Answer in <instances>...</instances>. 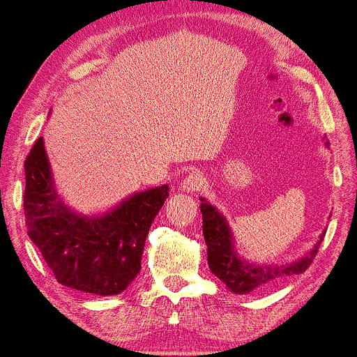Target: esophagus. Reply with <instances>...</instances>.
I'll return each mask as SVG.
<instances>
[{"instance_id":"34e87169","label":"esophagus","mask_w":357,"mask_h":357,"mask_svg":"<svg viewBox=\"0 0 357 357\" xmlns=\"http://www.w3.org/2000/svg\"><path fill=\"white\" fill-rule=\"evenodd\" d=\"M202 184V176L199 173H189L186 178L181 181V191L183 192H192L197 191L199 186Z\"/></svg>"}]
</instances>
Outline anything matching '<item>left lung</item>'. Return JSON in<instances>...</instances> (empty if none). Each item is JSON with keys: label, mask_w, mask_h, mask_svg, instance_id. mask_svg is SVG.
I'll return each mask as SVG.
<instances>
[{"label": "left lung", "mask_w": 357, "mask_h": 357, "mask_svg": "<svg viewBox=\"0 0 357 357\" xmlns=\"http://www.w3.org/2000/svg\"><path fill=\"white\" fill-rule=\"evenodd\" d=\"M324 145L329 148L328 142H324ZM199 199L202 234H204L207 245V264H209L211 272L227 287V290L237 295L261 290L291 275L303 273L313 261L319 243L323 242L324 234H326V231H323L313 249H310L298 260L285 261V264H257V261L242 259L237 254L232 229L222 212L212 206L206 197H199Z\"/></svg>", "instance_id": "8db88e82"}]
</instances>
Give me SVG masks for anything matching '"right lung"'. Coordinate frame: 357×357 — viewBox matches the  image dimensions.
Listing matches in <instances>:
<instances>
[{
	"label": "right lung",
	"mask_w": 357,
	"mask_h": 357,
	"mask_svg": "<svg viewBox=\"0 0 357 357\" xmlns=\"http://www.w3.org/2000/svg\"><path fill=\"white\" fill-rule=\"evenodd\" d=\"M28 236L61 285L93 295H120L137 278L151 222L169 196L155 186L98 214H82L57 192L40 137L24 163Z\"/></svg>",
	"instance_id": "add662e5"
}]
</instances>
